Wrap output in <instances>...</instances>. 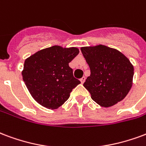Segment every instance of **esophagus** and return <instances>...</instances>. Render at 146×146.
<instances>
[{
    "instance_id": "34e87169",
    "label": "esophagus",
    "mask_w": 146,
    "mask_h": 146,
    "mask_svg": "<svg viewBox=\"0 0 146 146\" xmlns=\"http://www.w3.org/2000/svg\"><path fill=\"white\" fill-rule=\"evenodd\" d=\"M85 80H86V78H85V76H83L81 79H80V82H81V84H84V81H85Z\"/></svg>"
}]
</instances>
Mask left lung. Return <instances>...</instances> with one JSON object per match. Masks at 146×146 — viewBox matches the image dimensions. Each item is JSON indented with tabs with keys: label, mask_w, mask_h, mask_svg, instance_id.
<instances>
[{
	"label": "left lung",
	"mask_w": 146,
	"mask_h": 146,
	"mask_svg": "<svg viewBox=\"0 0 146 146\" xmlns=\"http://www.w3.org/2000/svg\"><path fill=\"white\" fill-rule=\"evenodd\" d=\"M80 49L90 69L84 86L93 100L104 108L122 100L132 86L134 67L129 59L117 49L103 45Z\"/></svg>",
	"instance_id": "1"
}]
</instances>
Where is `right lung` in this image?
I'll return each mask as SVG.
<instances>
[{
  "instance_id": "obj_1",
  "label": "right lung",
  "mask_w": 146,
  "mask_h": 146,
  "mask_svg": "<svg viewBox=\"0 0 146 146\" xmlns=\"http://www.w3.org/2000/svg\"><path fill=\"white\" fill-rule=\"evenodd\" d=\"M79 54L75 47L54 46L25 59L22 78L32 98L46 108L56 109L68 100L80 81L73 76L70 63Z\"/></svg>"
}]
</instances>
